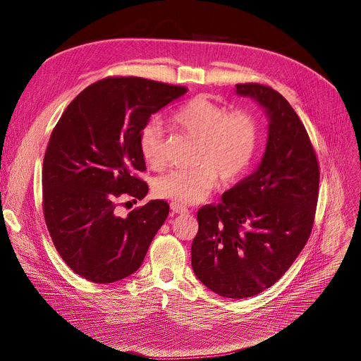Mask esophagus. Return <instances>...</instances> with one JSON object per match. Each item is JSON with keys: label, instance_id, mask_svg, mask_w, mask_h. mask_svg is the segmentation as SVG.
<instances>
[{"label": "esophagus", "instance_id": "obj_1", "mask_svg": "<svg viewBox=\"0 0 361 361\" xmlns=\"http://www.w3.org/2000/svg\"><path fill=\"white\" fill-rule=\"evenodd\" d=\"M169 206H171V211H173L174 214H187V212H188L187 206H184V204H181V203L173 202Z\"/></svg>", "mask_w": 361, "mask_h": 361}]
</instances>
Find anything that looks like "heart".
I'll list each match as a JSON object with an SVG mask.
<instances>
[{
  "instance_id": "1",
  "label": "heart",
  "mask_w": 361,
  "mask_h": 361,
  "mask_svg": "<svg viewBox=\"0 0 361 361\" xmlns=\"http://www.w3.org/2000/svg\"><path fill=\"white\" fill-rule=\"evenodd\" d=\"M174 126L197 139L195 168H177L161 176L155 195L177 203L204 200L221 177L230 183L252 165L260 139V126L250 111L228 112L207 97H196L181 105L173 117ZM139 150L150 168L165 164L164 133L158 123L145 124L139 133Z\"/></svg>"
}]
</instances>
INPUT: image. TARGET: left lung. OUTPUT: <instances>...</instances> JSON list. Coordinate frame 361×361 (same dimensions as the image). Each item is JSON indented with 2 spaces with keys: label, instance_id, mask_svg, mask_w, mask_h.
<instances>
[{
  "label": "left lung",
  "instance_id": "left-lung-1",
  "mask_svg": "<svg viewBox=\"0 0 361 361\" xmlns=\"http://www.w3.org/2000/svg\"><path fill=\"white\" fill-rule=\"evenodd\" d=\"M235 89L267 111L268 145L252 176L197 211L192 267L214 293L245 298L272 287L306 245L320 171L305 126L279 92L260 83Z\"/></svg>",
  "mask_w": 361,
  "mask_h": 361
}]
</instances>
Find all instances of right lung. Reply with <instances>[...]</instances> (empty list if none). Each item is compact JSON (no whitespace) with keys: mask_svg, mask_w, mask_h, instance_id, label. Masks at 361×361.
I'll return each instance as SVG.
<instances>
[{"mask_svg":"<svg viewBox=\"0 0 361 361\" xmlns=\"http://www.w3.org/2000/svg\"><path fill=\"white\" fill-rule=\"evenodd\" d=\"M187 92L135 75L105 78L75 97L54 127L42 166V209L63 260L79 276L109 283L136 272L169 204L150 200L126 218L117 206L149 187L139 133L152 114Z\"/></svg>","mask_w":361,"mask_h":361,"instance_id":"add662e5","label":"right lung"}]
</instances>
